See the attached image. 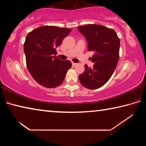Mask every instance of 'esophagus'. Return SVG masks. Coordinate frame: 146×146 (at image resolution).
<instances>
[{
	"label": "esophagus",
	"mask_w": 146,
	"mask_h": 146,
	"mask_svg": "<svg viewBox=\"0 0 146 146\" xmlns=\"http://www.w3.org/2000/svg\"><path fill=\"white\" fill-rule=\"evenodd\" d=\"M71 63H72V65H73V66H75L76 65V64H77L75 63V62H71Z\"/></svg>",
	"instance_id": "34e87169"
}]
</instances>
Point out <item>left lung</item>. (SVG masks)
<instances>
[{
    "label": "left lung",
    "instance_id": "1",
    "mask_svg": "<svg viewBox=\"0 0 146 146\" xmlns=\"http://www.w3.org/2000/svg\"><path fill=\"white\" fill-rule=\"evenodd\" d=\"M85 36L88 49L94 52L91 61L93 67L84 66L85 71L78 76L83 86L90 90L100 88L110 80L119 59L120 39L116 32L99 24H88L78 27Z\"/></svg>",
    "mask_w": 146,
    "mask_h": 146
}]
</instances>
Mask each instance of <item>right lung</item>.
Listing matches in <instances>:
<instances>
[{
	"label": "right lung",
	"mask_w": 146,
	"mask_h": 146,
	"mask_svg": "<svg viewBox=\"0 0 146 146\" xmlns=\"http://www.w3.org/2000/svg\"><path fill=\"white\" fill-rule=\"evenodd\" d=\"M71 29L44 26L27 35L24 44L26 66L32 77L39 84L48 88L61 85L68 70L71 67L69 60H61L55 55L56 48Z\"/></svg>",
	"instance_id": "obj_1"
}]
</instances>
